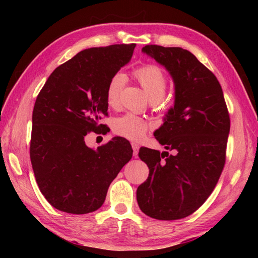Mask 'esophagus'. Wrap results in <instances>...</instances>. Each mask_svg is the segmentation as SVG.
<instances>
[{"instance_id": "esophagus-1", "label": "esophagus", "mask_w": 258, "mask_h": 258, "mask_svg": "<svg viewBox=\"0 0 258 258\" xmlns=\"http://www.w3.org/2000/svg\"><path fill=\"white\" fill-rule=\"evenodd\" d=\"M132 149H133V155H134V157H138L140 145L138 143H132Z\"/></svg>"}]
</instances>
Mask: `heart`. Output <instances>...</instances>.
<instances>
[{
    "mask_svg": "<svg viewBox=\"0 0 258 258\" xmlns=\"http://www.w3.org/2000/svg\"><path fill=\"white\" fill-rule=\"evenodd\" d=\"M135 79L143 87L152 102H157L165 94L167 80L163 70L157 65H144L134 71ZM126 82L125 75L122 73L114 74L106 87V101L109 106H117ZM150 125L143 118L133 114H126L114 120V132L126 139L138 141L143 138L149 131Z\"/></svg>",
    "mask_w": 258,
    "mask_h": 258,
    "instance_id": "1",
    "label": "heart"
}]
</instances>
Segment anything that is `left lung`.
I'll use <instances>...</instances> for the list:
<instances>
[{"instance_id":"1","label":"left lung","mask_w":258,"mask_h":258,"mask_svg":"<svg viewBox=\"0 0 258 258\" xmlns=\"http://www.w3.org/2000/svg\"><path fill=\"white\" fill-rule=\"evenodd\" d=\"M142 52L171 75L174 105L154 132L160 152L142 147L150 168L136 190L141 211L155 220L184 218L200 208L215 187L225 164L231 120L220 82L194 54L182 47L146 45Z\"/></svg>"}]
</instances>
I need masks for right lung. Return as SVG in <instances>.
<instances>
[{
    "mask_svg": "<svg viewBox=\"0 0 258 258\" xmlns=\"http://www.w3.org/2000/svg\"><path fill=\"white\" fill-rule=\"evenodd\" d=\"M135 44L81 51L59 65L37 95L32 115L30 156L42 194L65 213L87 214L105 201L109 184L133 155L122 138L91 149L89 132L107 115L109 80L132 58Z\"/></svg>",
    "mask_w": 258,
    "mask_h": 258,
    "instance_id": "1",
    "label": "right lung"
}]
</instances>
